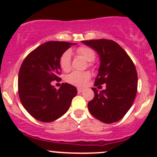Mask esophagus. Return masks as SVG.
Wrapping results in <instances>:
<instances>
[{"label": "esophagus", "mask_w": 157, "mask_h": 157, "mask_svg": "<svg viewBox=\"0 0 157 157\" xmlns=\"http://www.w3.org/2000/svg\"><path fill=\"white\" fill-rule=\"evenodd\" d=\"M84 90H85V89H83V88H77V92H78L79 94L82 93Z\"/></svg>", "instance_id": "esophagus-1"}]
</instances>
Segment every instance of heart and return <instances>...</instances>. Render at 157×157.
I'll return each instance as SVG.
<instances>
[{"mask_svg":"<svg viewBox=\"0 0 157 157\" xmlns=\"http://www.w3.org/2000/svg\"><path fill=\"white\" fill-rule=\"evenodd\" d=\"M76 53L83 57L87 62H93L96 54L93 49L86 46H81L76 49ZM59 66L62 70L67 71L71 68V53L67 50L62 54L59 59ZM90 78V73L88 71H72L67 76V81L76 86H85Z\"/></svg>","mask_w":157,"mask_h":157,"instance_id":"obj_1","label":"heart"}]
</instances>
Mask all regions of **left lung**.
I'll list each match as a JSON object with an SVG mask.
<instances>
[{
	"label": "left lung",
	"mask_w": 157,
	"mask_h": 157,
	"mask_svg": "<svg viewBox=\"0 0 157 157\" xmlns=\"http://www.w3.org/2000/svg\"><path fill=\"white\" fill-rule=\"evenodd\" d=\"M82 43L97 51L100 57L94 86L106 84L103 90L92 88L94 97L89 102V111L103 123L118 121L126 114L136 97L138 75L134 63L114 40L98 39Z\"/></svg>",
	"instance_id": "obj_1"
}]
</instances>
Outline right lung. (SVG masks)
<instances>
[{"mask_svg":"<svg viewBox=\"0 0 157 157\" xmlns=\"http://www.w3.org/2000/svg\"><path fill=\"white\" fill-rule=\"evenodd\" d=\"M73 43L48 41L33 50L23 60L18 72V96L23 107L35 119L54 121L68 110L77 90L63 83L59 90L51 81L60 80V57Z\"/></svg>","mask_w":157,"mask_h":157,"instance_id":"right-lung-1","label":"right lung"}]
</instances>
